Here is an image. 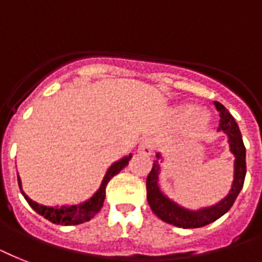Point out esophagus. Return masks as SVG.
<instances>
[{"label": "esophagus", "instance_id": "obj_1", "mask_svg": "<svg viewBox=\"0 0 262 262\" xmlns=\"http://www.w3.org/2000/svg\"><path fill=\"white\" fill-rule=\"evenodd\" d=\"M153 149H155V141L152 138H145V140H142L140 146H138V153H141L144 156H150Z\"/></svg>", "mask_w": 262, "mask_h": 262}]
</instances>
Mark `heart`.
<instances>
[{
  "instance_id": "b5f03b06",
  "label": "heart",
  "mask_w": 262,
  "mask_h": 262,
  "mask_svg": "<svg viewBox=\"0 0 262 262\" xmlns=\"http://www.w3.org/2000/svg\"><path fill=\"white\" fill-rule=\"evenodd\" d=\"M180 118L190 121V127L191 130L193 132H199L201 129H203L206 122H207V118H206L205 114L198 113V110L193 109V107H187V109L182 110L180 112Z\"/></svg>"
}]
</instances>
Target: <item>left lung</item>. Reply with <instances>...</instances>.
I'll use <instances>...</instances> for the list:
<instances>
[{
  "instance_id": "obj_1",
  "label": "left lung",
  "mask_w": 262,
  "mask_h": 262,
  "mask_svg": "<svg viewBox=\"0 0 262 262\" xmlns=\"http://www.w3.org/2000/svg\"><path fill=\"white\" fill-rule=\"evenodd\" d=\"M215 106L220 112V127L218 130H223L229 136V142H230V150L234 153V182L231 187L230 193L227 195L223 201H221L218 205L211 206V207L202 208L198 211H190L186 208L180 207L172 201H169L167 196H164L157 186V178H159V171L160 165L159 161H153L152 169L149 175L146 178V199L155 214H156L161 221L173 225V226L183 227V229H195V227L206 226L208 223L214 222L218 218L226 214L234 205L238 193L242 190L244 182H245L246 175V149L242 141L241 132L235 122L234 117L231 116L230 112L220 102H215ZM160 159V156L157 155Z\"/></svg>"
}]
</instances>
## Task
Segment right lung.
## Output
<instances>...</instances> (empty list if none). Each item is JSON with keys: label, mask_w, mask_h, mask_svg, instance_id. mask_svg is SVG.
I'll return each instance as SVG.
<instances>
[{"label": "right lung", "mask_w": 262, "mask_h": 262, "mask_svg": "<svg viewBox=\"0 0 262 262\" xmlns=\"http://www.w3.org/2000/svg\"><path fill=\"white\" fill-rule=\"evenodd\" d=\"M132 159V155L124 157L122 160L117 161L112 167L109 168V171L106 172L105 178H103V182H102L99 190L95 192V195L91 199H89L87 202L82 203V205L78 206H70V207H63L55 208V207H47V206H41L39 203H36L32 199L25 195L21 190V193L24 195V198L27 199V202L29 203L33 210H35L39 215L44 216L46 220H48L50 222L56 223V225H63V226H75V225H80L83 222H87L90 221L95 214H98V211L101 210L102 206H103V202H105L106 196V186L107 183L110 182L113 176L117 175L121 169H124L127 164H129V160ZM18 186L21 188V182L18 179Z\"/></svg>", "instance_id": "obj_1"}]
</instances>
